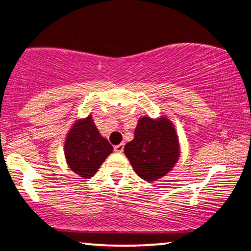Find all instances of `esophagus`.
Here are the masks:
<instances>
[{"label": "esophagus", "mask_w": 251, "mask_h": 251, "mask_svg": "<svg viewBox=\"0 0 251 251\" xmlns=\"http://www.w3.org/2000/svg\"><path fill=\"white\" fill-rule=\"evenodd\" d=\"M124 146H125V144H124V143L119 144V145H116V146H114V152L122 153L124 151Z\"/></svg>", "instance_id": "obj_1"}]
</instances>
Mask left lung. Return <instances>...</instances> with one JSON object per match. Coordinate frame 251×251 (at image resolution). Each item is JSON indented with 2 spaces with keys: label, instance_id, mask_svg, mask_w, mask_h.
Returning a JSON list of instances; mask_svg holds the SVG:
<instances>
[{
  "label": "left lung",
  "instance_id": "1",
  "mask_svg": "<svg viewBox=\"0 0 251 251\" xmlns=\"http://www.w3.org/2000/svg\"><path fill=\"white\" fill-rule=\"evenodd\" d=\"M125 155L141 179L155 181L165 176L180 156L177 134L167 118L139 119L134 139L125 145Z\"/></svg>",
  "mask_w": 251,
  "mask_h": 251
}]
</instances>
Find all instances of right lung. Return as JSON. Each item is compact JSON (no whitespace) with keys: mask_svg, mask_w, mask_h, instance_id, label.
Returning a JSON list of instances; mask_svg holds the SVG:
<instances>
[{"mask_svg":"<svg viewBox=\"0 0 251 251\" xmlns=\"http://www.w3.org/2000/svg\"><path fill=\"white\" fill-rule=\"evenodd\" d=\"M112 151V145L97 129L92 116L74 124L64 144L69 167L83 179L93 176Z\"/></svg>","mask_w":251,"mask_h":251,"instance_id":"add662e5","label":"right lung"}]
</instances>
